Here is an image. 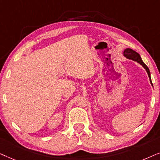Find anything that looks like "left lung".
<instances>
[{"mask_svg": "<svg viewBox=\"0 0 160 160\" xmlns=\"http://www.w3.org/2000/svg\"><path fill=\"white\" fill-rule=\"evenodd\" d=\"M123 55H124L125 57H127V58L131 59V60H132V61H137L138 63H139L140 65H142V67H144V69L146 70L147 73H148V77H149L151 84H152V86H153V84L152 82V79H151V74H150L149 69H148V67H147V66L143 63V61H142V59H141V58H140V55H139V53H138L137 52H135V50H132V49H130V48H127V49H125L124 51H123Z\"/></svg>", "mask_w": 160, "mask_h": 160, "instance_id": "obj_1", "label": "left lung"}]
</instances>
